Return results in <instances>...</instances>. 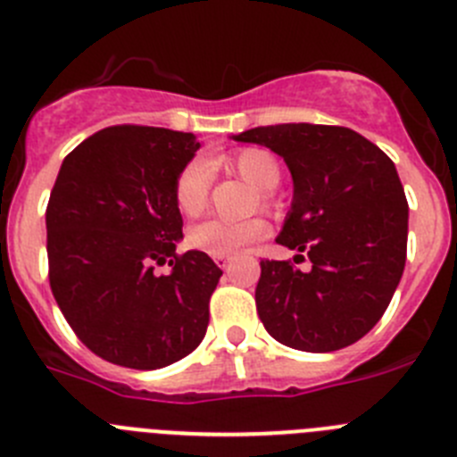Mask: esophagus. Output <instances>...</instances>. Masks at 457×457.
I'll use <instances>...</instances> for the list:
<instances>
[{"label":"esophagus","mask_w":457,"mask_h":457,"mask_svg":"<svg viewBox=\"0 0 457 457\" xmlns=\"http://www.w3.org/2000/svg\"><path fill=\"white\" fill-rule=\"evenodd\" d=\"M212 258H215V263L220 265L221 270H224L226 265L231 263V258H233V256H228V253H220V256H212Z\"/></svg>","instance_id":"esophagus-1"}]
</instances>
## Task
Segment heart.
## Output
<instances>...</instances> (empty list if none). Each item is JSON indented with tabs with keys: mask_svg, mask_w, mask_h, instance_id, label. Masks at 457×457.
Returning a JSON list of instances; mask_svg holds the SVG:
<instances>
[{
	"mask_svg": "<svg viewBox=\"0 0 457 457\" xmlns=\"http://www.w3.org/2000/svg\"><path fill=\"white\" fill-rule=\"evenodd\" d=\"M224 164L247 180L258 192H272L281 180V167L277 157L263 148H242L228 155ZM210 192V167L204 160H192L180 169L173 183V204L180 215L196 217L205 208ZM270 226L263 217H252L242 221L205 220L187 233V245L208 256L236 253L242 247L268 236Z\"/></svg>",
	"mask_w": 457,
	"mask_h": 457,
	"instance_id": "heart-1",
	"label": "heart"
}]
</instances>
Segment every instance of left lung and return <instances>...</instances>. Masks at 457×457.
<instances>
[{
  "mask_svg": "<svg viewBox=\"0 0 457 457\" xmlns=\"http://www.w3.org/2000/svg\"><path fill=\"white\" fill-rule=\"evenodd\" d=\"M233 139L284 157L293 205L277 242L311 261L306 272L261 261L256 311L265 329L304 353L353 345L382 318L405 270L407 199L394 162L341 125L281 123Z\"/></svg>",
  "mask_w": 457,
  "mask_h": 457,
  "instance_id": "left-lung-1",
  "label": "left lung"
}]
</instances>
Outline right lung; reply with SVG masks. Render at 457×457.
<instances>
[{"label":"right lung","instance_id":"obj_1","mask_svg":"<svg viewBox=\"0 0 457 457\" xmlns=\"http://www.w3.org/2000/svg\"><path fill=\"white\" fill-rule=\"evenodd\" d=\"M189 132L114 125L63 160L46 210L50 288L91 353L155 370L187 357L208 329L221 270L176 253L183 217L173 183L199 151ZM170 261L172 272L155 275Z\"/></svg>","mask_w":457,"mask_h":457}]
</instances>
